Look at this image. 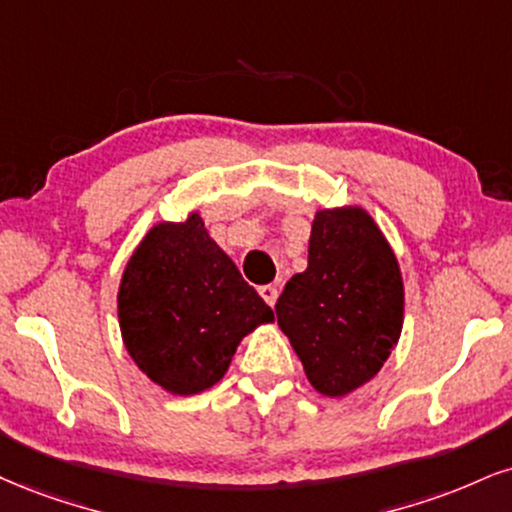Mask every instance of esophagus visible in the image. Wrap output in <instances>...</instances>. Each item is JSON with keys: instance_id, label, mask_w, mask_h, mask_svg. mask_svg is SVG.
<instances>
[{"instance_id": "esophagus-1", "label": "esophagus", "mask_w": 512, "mask_h": 512, "mask_svg": "<svg viewBox=\"0 0 512 512\" xmlns=\"http://www.w3.org/2000/svg\"><path fill=\"white\" fill-rule=\"evenodd\" d=\"M260 295L264 298V303L274 305L276 298H279V291H276V286H272V283H269V286H262L260 288Z\"/></svg>"}]
</instances>
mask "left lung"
Returning <instances> with one entry per match:
<instances>
[{
	"label": "left lung",
	"mask_w": 512,
	"mask_h": 512,
	"mask_svg": "<svg viewBox=\"0 0 512 512\" xmlns=\"http://www.w3.org/2000/svg\"><path fill=\"white\" fill-rule=\"evenodd\" d=\"M403 276L389 240L362 207L319 209L307 269L286 283L276 319L322 396L360 389L403 329Z\"/></svg>",
	"instance_id": "left-lung-1"
}]
</instances>
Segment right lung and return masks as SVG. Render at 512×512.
<instances>
[{"label":"right lung","instance_id":"add662e5","mask_svg":"<svg viewBox=\"0 0 512 512\" xmlns=\"http://www.w3.org/2000/svg\"><path fill=\"white\" fill-rule=\"evenodd\" d=\"M123 346L155 384L195 396L224 377L238 343L274 312L190 212L152 226L119 286Z\"/></svg>","mask_w":512,"mask_h":512}]
</instances>
